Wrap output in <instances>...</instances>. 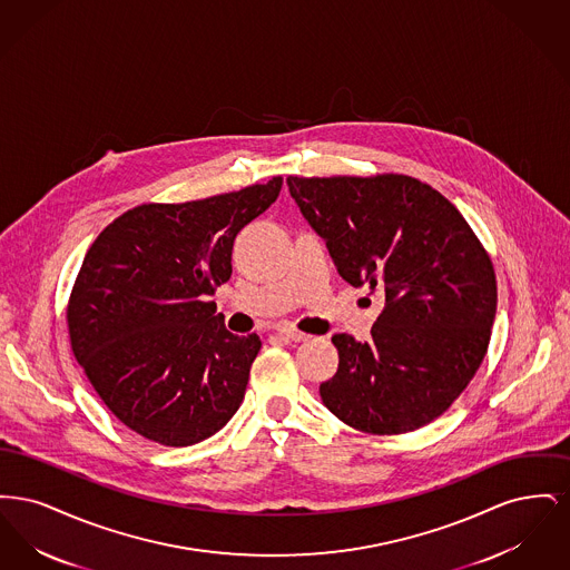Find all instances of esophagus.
<instances>
[{
    "instance_id": "obj_1",
    "label": "esophagus",
    "mask_w": 570,
    "mask_h": 570,
    "mask_svg": "<svg viewBox=\"0 0 570 570\" xmlns=\"http://www.w3.org/2000/svg\"><path fill=\"white\" fill-rule=\"evenodd\" d=\"M275 331H277V335H279V337L291 340V342H303V340H307V335H305V333H301V331L293 328V326L279 325Z\"/></svg>"
}]
</instances>
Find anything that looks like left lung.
Wrapping results in <instances>:
<instances>
[{"label": "left lung", "mask_w": 570, "mask_h": 570, "mask_svg": "<svg viewBox=\"0 0 570 570\" xmlns=\"http://www.w3.org/2000/svg\"><path fill=\"white\" fill-rule=\"evenodd\" d=\"M288 191L354 288H380L372 340L337 333L321 397L367 434L438 419L476 374L495 318V275L455 205L406 175L288 177Z\"/></svg>", "instance_id": "obj_1"}]
</instances>
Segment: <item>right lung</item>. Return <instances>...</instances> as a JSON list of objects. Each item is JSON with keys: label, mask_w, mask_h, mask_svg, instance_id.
Masks as SVG:
<instances>
[{"label": "right lung", "mask_w": 570, "mask_h": 570, "mask_svg": "<svg viewBox=\"0 0 570 570\" xmlns=\"http://www.w3.org/2000/svg\"><path fill=\"white\" fill-rule=\"evenodd\" d=\"M282 177L181 205H140L85 254L68 305L72 353L136 434L190 446L244 402L261 340L233 335L209 297L233 273V244L265 214Z\"/></svg>", "instance_id": "right-lung-1"}]
</instances>
